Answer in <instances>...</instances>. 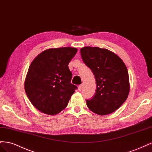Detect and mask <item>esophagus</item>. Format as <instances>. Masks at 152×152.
Returning <instances> with one entry per match:
<instances>
[{"instance_id":"esophagus-1","label":"esophagus","mask_w":152,"mask_h":152,"mask_svg":"<svg viewBox=\"0 0 152 152\" xmlns=\"http://www.w3.org/2000/svg\"><path fill=\"white\" fill-rule=\"evenodd\" d=\"M82 87H83V84H80L78 87V89H79V91H81L82 89Z\"/></svg>"}]
</instances>
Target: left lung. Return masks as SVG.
Segmentation results:
<instances>
[{
  "label": "left lung",
  "instance_id": "8db88e82",
  "mask_svg": "<svg viewBox=\"0 0 152 152\" xmlns=\"http://www.w3.org/2000/svg\"><path fill=\"white\" fill-rule=\"evenodd\" d=\"M82 61L93 73L96 82L94 96L86 99L94 113L105 115L117 110L129 93V79L125 64L117 55L105 49H80Z\"/></svg>",
  "mask_w": 152,
  "mask_h": 152
}]
</instances>
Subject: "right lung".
<instances>
[{"instance_id":"right-lung-1","label":"right lung","mask_w":152,"mask_h":152,"mask_svg":"<svg viewBox=\"0 0 152 152\" xmlns=\"http://www.w3.org/2000/svg\"><path fill=\"white\" fill-rule=\"evenodd\" d=\"M76 48L44 50L31 62L25 82V90L34 107L41 112L56 115L65 109L77 87L71 83L68 64Z\"/></svg>"}]
</instances>
